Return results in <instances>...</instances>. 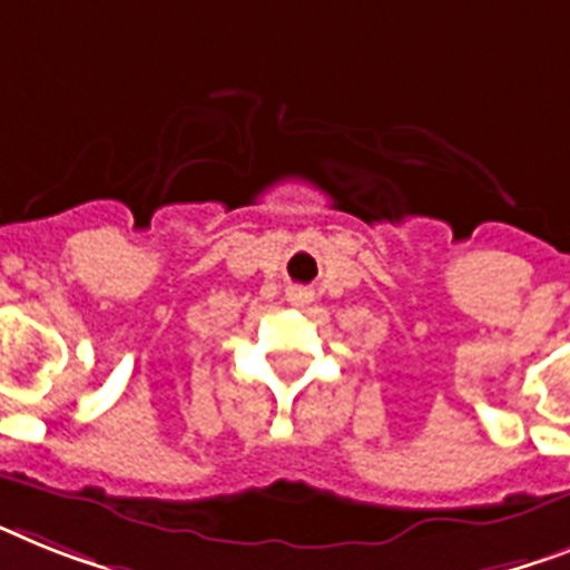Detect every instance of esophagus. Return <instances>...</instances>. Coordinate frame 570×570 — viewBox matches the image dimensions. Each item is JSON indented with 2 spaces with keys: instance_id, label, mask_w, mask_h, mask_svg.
<instances>
[{
  "instance_id": "esophagus-1",
  "label": "esophagus",
  "mask_w": 570,
  "mask_h": 570,
  "mask_svg": "<svg viewBox=\"0 0 570 570\" xmlns=\"http://www.w3.org/2000/svg\"><path fill=\"white\" fill-rule=\"evenodd\" d=\"M288 299L294 305H305V303H312V291H305V288H294L288 294Z\"/></svg>"
}]
</instances>
